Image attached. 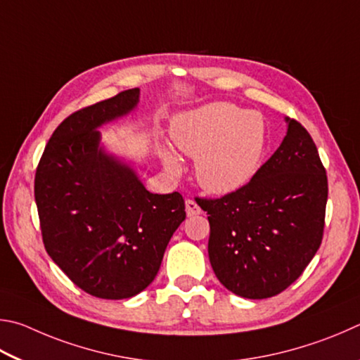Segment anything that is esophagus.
<instances>
[{
  "label": "esophagus",
  "mask_w": 360,
  "mask_h": 360,
  "mask_svg": "<svg viewBox=\"0 0 360 360\" xmlns=\"http://www.w3.org/2000/svg\"><path fill=\"white\" fill-rule=\"evenodd\" d=\"M185 207H186V215L188 217H196V215H200V213H202L200 207L196 202H194L193 199H186Z\"/></svg>",
  "instance_id": "esophagus-1"
}]
</instances>
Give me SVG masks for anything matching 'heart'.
Wrapping results in <instances>:
<instances>
[{"instance_id": "heart-1", "label": "heart", "mask_w": 360, "mask_h": 360, "mask_svg": "<svg viewBox=\"0 0 360 360\" xmlns=\"http://www.w3.org/2000/svg\"><path fill=\"white\" fill-rule=\"evenodd\" d=\"M175 147L196 160V180L207 193L224 196L248 185L267 148V124L259 112H245L231 103H212L176 117ZM162 160L170 172H180L172 151Z\"/></svg>"}]
</instances>
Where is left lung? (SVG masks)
I'll list each match as a JSON object with an SVG mask.
<instances>
[{
	"mask_svg": "<svg viewBox=\"0 0 360 360\" xmlns=\"http://www.w3.org/2000/svg\"><path fill=\"white\" fill-rule=\"evenodd\" d=\"M248 185L200 199L210 223L209 257L219 283L245 299H267L299 278L323 240L327 175L299 122Z\"/></svg>",
	"mask_w": 360,
	"mask_h": 360,
	"instance_id": "1",
	"label": "left lung"
}]
</instances>
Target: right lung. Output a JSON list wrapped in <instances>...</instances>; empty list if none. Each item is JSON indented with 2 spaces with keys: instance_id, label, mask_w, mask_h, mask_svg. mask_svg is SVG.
I'll list each match as a JSON object with an SVG mask.
<instances>
[{
  "instance_id": "add662e5",
  "label": "right lung",
  "mask_w": 360,
  "mask_h": 360,
  "mask_svg": "<svg viewBox=\"0 0 360 360\" xmlns=\"http://www.w3.org/2000/svg\"><path fill=\"white\" fill-rule=\"evenodd\" d=\"M139 94L132 88L69 115L36 169L44 247L75 286L99 299L143 291L186 218L180 193H150L129 164L101 147L98 128L134 110Z\"/></svg>"
}]
</instances>
